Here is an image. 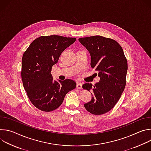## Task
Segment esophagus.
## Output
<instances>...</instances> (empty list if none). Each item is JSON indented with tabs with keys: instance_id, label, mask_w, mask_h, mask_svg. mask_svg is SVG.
Listing matches in <instances>:
<instances>
[{
	"instance_id": "obj_1",
	"label": "esophagus",
	"mask_w": 151,
	"mask_h": 151,
	"mask_svg": "<svg viewBox=\"0 0 151 151\" xmlns=\"http://www.w3.org/2000/svg\"><path fill=\"white\" fill-rule=\"evenodd\" d=\"M82 83H80V82H78V83H77V84H76V88H77L78 89L81 90V89H82Z\"/></svg>"
}]
</instances>
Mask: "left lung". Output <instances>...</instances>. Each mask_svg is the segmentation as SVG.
Listing matches in <instances>:
<instances>
[{
    "label": "left lung",
    "instance_id": "1",
    "mask_svg": "<svg viewBox=\"0 0 151 151\" xmlns=\"http://www.w3.org/2000/svg\"><path fill=\"white\" fill-rule=\"evenodd\" d=\"M91 55V66L99 72L100 81L93 86L85 83L82 88L92 90L91 100L84 107L93 115L110 111L119 100L126 84L127 58L118 43L101 36L79 39Z\"/></svg>",
    "mask_w": 151,
    "mask_h": 151
}]
</instances>
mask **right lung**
I'll return each instance as SVG.
<instances>
[{"label":"right lung","mask_w":151,"mask_h":151,"mask_svg":"<svg viewBox=\"0 0 151 151\" xmlns=\"http://www.w3.org/2000/svg\"><path fill=\"white\" fill-rule=\"evenodd\" d=\"M76 40L58 35L42 36L34 40L24 52L21 63L23 87L38 109L51 112L57 109L66 94L76 88L73 80L54 81L51 73L61 54Z\"/></svg>","instance_id":"right-lung-1"}]
</instances>
